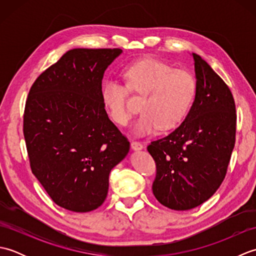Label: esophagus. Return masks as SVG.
Segmentation results:
<instances>
[{"mask_svg": "<svg viewBox=\"0 0 256 256\" xmlns=\"http://www.w3.org/2000/svg\"><path fill=\"white\" fill-rule=\"evenodd\" d=\"M131 148H132L133 150H140L144 148V146H143V144H140V142H138V140H132Z\"/></svg>", "mask_w": 256, "mask_h": 256, "instance_id": "1", "label": "esophagus"}]
</instances>
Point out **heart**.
<instances>
[{
    "label": "heart",
    "instance_id": "1",
    "mask_svg": "<svg viewBox=\"0 0 256 256\" xmlns=\"http://www.w3.org/2000/svg\"><path fill=\"white\" fill-rule=\"evenodd\" d=\"M123 76L126 86L108 78L102 86L103 106L114 123L126 125L132 118L128 88L144 96L140 102L143 113L134 124L138 134L172 130L187 116L197 92L196 79L188 70L174 69L155 58H145L125 67Z\"/></svg>",
    "mask_w": 256,
    "mask_h": 256
}]
</instances>
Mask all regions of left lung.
Returning a JSON list of instances; mask_svg holds the SVG:
<instances>
[{
    "label": "left lung",
    "instance_id": "8db88e82",
    "mask_svg": "<svg viewBox=\"0 0 256 256\" xmlns=\"http://www.w3.org/2000/svg\"><path fill=\"white\" fill-rule=\"evenodd\" d=\"M194 101L184 121L148 146L156 162L153 194L174 210H189L214 194L226 177L236 144V103L229 86L192 54Z\"/></svg>",
    "mask_w": 256,
    "mask_h": 256
}]
</instances>
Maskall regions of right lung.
Listing matches in <instances>:
<instances>
[{
    "mask_svg": "<svg viewBox=\"0 0 256 256\" xmlns=\"http://www.w3.org/2000/svg\"><path fill=\"white\" fill-rule=\"evenodd\" d=\"M121 52L69 50L40 74L27 96L23 132L32 172L54 202L70 211L99 208L111 170L130 150L102 102L103 74Z\"/></svg>",
    "mask_w": 256,
    "mask_h": 256,
    "instance_id": "obj_1",
    "label": "right lung"
}]
</instances>
